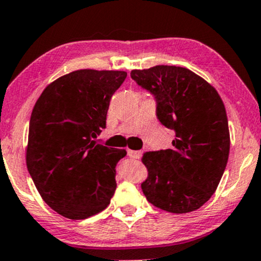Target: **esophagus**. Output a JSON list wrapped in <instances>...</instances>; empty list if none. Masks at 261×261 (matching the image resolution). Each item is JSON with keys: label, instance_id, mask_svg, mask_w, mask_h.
Wrapping results in <instances>:
<instances>
[{"label": "esophagus", "instance_id": "obj_1", "mask_svg": "<svg viewBox=\"0 0 261 261\" xmlns=\"http://www.w3.org/2000/svg\"><path fill=\"white\" fill-rule=\"evenodd\" d=\"M127 155L131 158H140L142 155V151H133V149H127Z\"/></svg>", "mask_w": 261, "mask_h": 261}]
</instances>
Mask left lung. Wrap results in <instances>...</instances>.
I'll use <instances>...</instances> for the list:
<instances>
[{"mask_svg": "<svg viewBox=\"0 0 261 261\" xmlns=\"http://www.w3.org/2000/svg\"><path fill=\"white\" fill-rule=\"evenodd\" d=\"M131 79L154 95L157 118L175 131L172 149L146 152L148 202L172 214L200 208L216 191L229 154L226 108L202 77L179 66L133 70Z\"/></svg>", "mask_w": 261, "mask_h": 261, "instance_id": "obj_1", "label": "left lung"}]
</instances>
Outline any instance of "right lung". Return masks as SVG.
<instances>
[{
    "label": "right lung",
    "mask_w": 261,
    "mask_h": 261,
    "mask_svg": "<svg viewBox=\"0 0 261 261\" xmlns=\"http://www.w3.org/2000/svg\"><path fill=\"white\" fill-rule=\"evenodd\" d=\"M125 71L77 70L50 83L33 108L27 168L43 200L61 216L85 220L110 203L125 149L98 145Z\"/></svg>",
    "instance_id": "1"
}]
</instances>
